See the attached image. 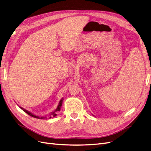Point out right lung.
Returning a JSON list of instances; mask_svg holds the SVG:
<instances>
[{
    "instance_id": "1",
    "label": "right lung",
    "mask_w": 151,
    "mask_h": 151,
    "mask_svg": "<svg viewBox=\"0 0 151 151\" xmlns=\"http://www.w3.org/2000/svg\"><path fill=\"white\" fill-rule=\"evenodd\" d=\"M63 98H62L60 99V101H59L58 104V106H57V108H56L55 109L54 111H53L52 112L50 113L49 114V115H47V116H38V115H34L33 113H32L31 112H30V111H28V110H26V109H24V108H22V107H21V106H19L20 107V108L22 109V110H23L25 113H26L27 114H28V115H30L31 116L36 118H38V119L45 120V119H47V116H49V117H50L49 118H52V117L56 116L57 115V112H58V111H60L61 106H62V103H63Z\"/></svg>"
}]
</instances>
